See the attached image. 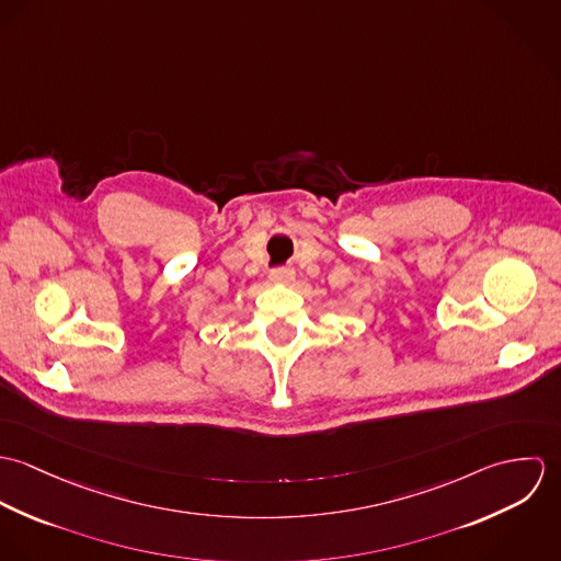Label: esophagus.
I'll use <instances>...</instances> for the list:
<instances>
[{"instance_id": "1", "label": "esophagus", "mask_w": 561, "mask_h": 561, "mask_svg": "<svg viewBox=\"0 0 561 561\" xmlns=\"http://www.w3.org/2000/svg\"><path fill=\"white\" fill-rule=\"evenodd\" d=\"M270 278H272L274 283H291V280L296 278V272H294L291 267H276V270L270 274Z\"/></svg>"}]
</instances>
